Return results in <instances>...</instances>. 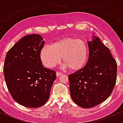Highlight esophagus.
Returning a JSON list of instances; mask_svg holds the SVG:
<instances>
[{
    "mask_svg": "<svg viewBox=\"0 0 123 123\" xmlns=\"http://www.w3.org/2000/svg\"><path fill=\"white\" fill-rule=\"evenodd\" d=\"M62 74H63V73H62V72H56V75L57 77H59V75Z\"/></svg>",
    "mask_w": 123,
    "mask_h": 123,
    "instance_id": "1",
    "label": "esophagus"
}]
</instances>
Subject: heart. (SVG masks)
Returning <instances> with one entry per match:
<instances>
[{"label":"heart","mask_w":123,"mask_h":123,"mask_svg":"<svg viewBox=\"0 0 123 123\" xmlns=\"http://www.w3.org/2000/svg\"><path fill=\"white\" fill-rule=\"evenodd\" d=\"M88 56V46L83 40L66 37L45 45L40 51V58L43 64L53 68L63 59V67L73 70L80 69L87 63Z\"/></svg>","instance_id":"heart-1"}]
</instances>
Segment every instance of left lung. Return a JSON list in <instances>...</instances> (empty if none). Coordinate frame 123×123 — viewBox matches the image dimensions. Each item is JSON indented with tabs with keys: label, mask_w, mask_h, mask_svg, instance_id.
<instances>
[{
	"label": "left lung",
	"mask_w": 123,
	"mask_h": 123,
	"mask_svg": "<svg viewBox=\"0 0 123 123\" xmlns=\"http://www.w3.org/2000/svg\"><path fill=\"white\" fill-rule=\"evenodd\" d=\"M87 41L89 56L86 65L69 75L70 96L79 106L91 108L105 101L117 81V63L110 50L93 36Z\"/></svg>",
	"instance_id": "left-lung-1"
}]
</instances>
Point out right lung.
Segmentation results:
<instances>
[{"mask_svg":"<svg viewBox=\"0 0 123 123\" xmlns=\"http://www.w3.org/2000/svg\"><path fill=\"white\" fill-rule=\"evenodd\" d=\"M44 43L41 35H27L10 49L5 59L3 71L10 93L17 103L30 108L46 103L56 77L54 70L42 64Z\"/></svg>","mask_w":123,"mask_h":123,"instance_id":"right-lung-1","label":"right lung"}]
</instances>
